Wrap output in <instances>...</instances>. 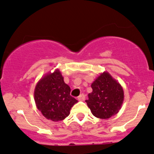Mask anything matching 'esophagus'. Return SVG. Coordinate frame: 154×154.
Here are the masks:
<instances>
[{
    "label": "esophagus",
    "instance_id": "34e87169",
    "mask_svg": "<svg viewBox=\"0 0 154 154\" xmlns=\"http://www.w3.org/2000/svg\"><path fill=\"white\" fill-rule=\"evenodd\" d=\"M78 100L79 101H84L85 100V95L84 94H81L80 96L78 97Z\"/></svg>",
    "mask_w": 154,
    "mask_h": 154
}]
</instances>
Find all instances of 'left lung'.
<instances>
[{
  "mask_svg": "<svg viewBox=\"0 0 154 154\" xmlns=\"http://www.w3.org/2000/svg\"><path fill=\"white\" fill-rule=\"evenodd\" d=\"M92 92L86 100L93 115L100 119H108L120 109L124 99L122 86L104 72L91 84Z\"/></svg>",
  "mask_w": 154,
  "mask_h": 154,
  "instance_id": "8db88e82",
  "label": "left lung"
}]
</instances>
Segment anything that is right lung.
<instances>
[{"mask_svg":"<svg viewBox=\"0 0 154 154\" xmlns=\"http://www.w3.org/2000/svg\"><path fill=\"white\" fill-rule=\"evenodd\" d=\"M37 109L48 120H63L69 115L78 101L70 96V88L65 84L58 70L49 73L37 83L34 90Z\"/></svg>","mask_w":154,"mask_h":154,"instance_id":"right-lung-1","label":"right lung"}]
</instances>
